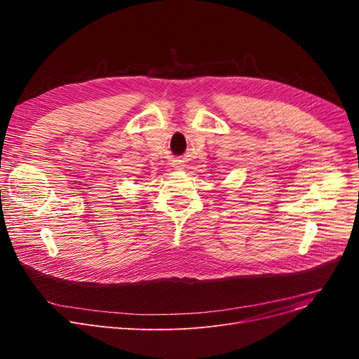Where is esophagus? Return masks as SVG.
I'll return each mask as SVG.
<instances>
[{"label":"esophagus","mask_w":359,"mask_h":359,"mask_svg":"<svg viewBox=\"0 0 359 359\" xmlns=\"http://www.w3.org/2000/svg\"><path fill=\"white\" fill-rule=\"evenodd\" d=\"M175 167H176V168H182V165H180V163H179V164H175Z\"/></svg>","instance_id":"1"}]
</instances>
